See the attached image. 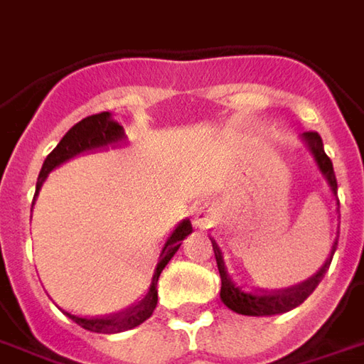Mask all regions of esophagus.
<instances>
[{"mask_svg":"<svg viewBox=\"0 0 364 364\" xmlns=\"http://www.w3.org/2000/svg\"><path fill=\"white\" fill-rule=\"evenodd\" d=\"M213 209L211 207H199L197 211H195V215H193V225L197 227V229H209L211 225H213Z\"/></svg>","mask_w":364,"mask_h":364,"instance_id":"esophagus-1","label":"esophagus"}]
</instances>
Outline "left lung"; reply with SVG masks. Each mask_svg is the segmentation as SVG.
Segmentation results:
<instances>
[{
    "instance_id": "obj_1",
    "label": "left lung",
    "mask_w": 364,
    "mask_h": 364,
    "mask_svg": "<svg viewBox=\"0 0 364 364\" xmlns=\"http://www.w3.org/2000/svg\"><path fill=\"white\" fill-rule=\"evenodd\" d=\"M301 141L306 145V149L311 151L313 159L317 163L318 171L325 177L328 189L333 193V197H337V177H335V171H333V163L327 157L325 153V147H323V139L321 135L315 133V131H306L301 135ZM338 201V199H337ZM215 251V259H217V267H219V275H221V301L225 305L229 306L231 311L239 313V315H249V317H271V315H281V313H287L291 309L299 306L306 296L311 295L317 285L323 281V277L327 273L328 265L333 261V255L337 251L338 243V235L335 239V243L331 247V253H328L325 265L318 269L317 273L313 277H309L306 281H303L301 285L291 287V289H285V291H275V293H267V291H249L245 289L239 283H235L233 277L229 275L227 267H225L223 253H221V247L215 243V239H211Z\"/></svg>"
}]
</instances>
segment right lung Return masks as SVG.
I'll list each match as a JSON object with an SVG mask.
<instances>
[{"mask_svg": "<svg viewBox=\"0 0 364 364\" xmlns=\"http://www.w3.org/2000/svg\"><path fill=\"white\" fill-rule=\"evenodd\" d=\"M123 141H127V135L121 127L117 121L111 117L109 111H103V113H97V115H89L85 119H81L79 123H75L71 129L63 135V139L59 141L58 147L51 151L43 161V167L39 171V177H37L36 185V197H33V203L37 199V193L41 189V185L47 179V175L53 171L55 167L63 165L69 159L77 157L81 153H87V151H97V149H107L109 145H119ZM33 203H31V209H33ZM189 233H193L191 221L189 219H183L181 223L177 225L173 229V233L167 237V241L163 245L161 253H159V261H157V267H155V273H153V279H151L149 291L145 293V296L137 301L135 305L127 306L125 311L121 313H115V315H109V317H93L85 318L79 317V315H71V313H65L73 323H77L79 327L87 328L91 333H103V335H113V333H123V331H129V328H135L137 325H141L143 321L153 315L155 306H157V281H159V275L165 269V265L171 261V257L177 253V249L181 247V241Z\"/></svg>", "mask_w": 364, "mask_h": 364, "instance_id": "1", "label": "right lung"}]
</instances>
